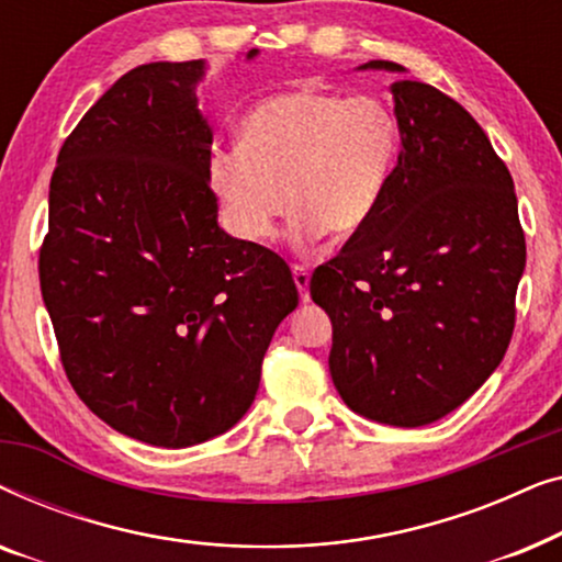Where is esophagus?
<instances>
[{"mask_svg": "<svg viewBox=\"0 0 562 562\" xmlns=\"http://www.w3.org/2000/svg\"><path fill=\"white\" fill-rule=\"evenodd\" d=\"M291 273H294L299 299H302V302H310V268L294 263L291 266Z\"/></svg>", "mask_w": 562, "mask_h": 562, "instance_id": "obj_1", "label": "esophagus"}]
</instances>
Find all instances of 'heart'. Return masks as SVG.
I'll return each mask as SVG.
<instances>
[{
    "instance_id": "b5f03b06",
    "label": "heart",
    "mask_w": 562,
    "mask_h": 562,
    "mask_svg": "<svg viewBox=\"0 0 562 562\" xmlns=\"http://www.w3.org/2000/svg\"><path fill=\"white\" fill-rule=\"evenodd\" d=\"M398 120L379 97L317 87L268 94L237 122V150H214L210 187L235 235L263 243L283 210L291 240H350L379 214L394 176Z\"/></svg>"
}]
</instances>
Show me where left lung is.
I'll return each mask as SVG.
<instances>
[{
    "label": "left lung",
    "mask_w": 562,
    "mask_h": 562,
    "mask_svg": "<svg viewBox=\"0 0 562 562\" xmlns=\"http://www.w3.org/2000/svg\"><path fill=\"white\" fill-rule=\"evenodd\" d=\"M360 68L404 71L391 60ZM402 133L383 204L312 273L333 319L329 373L368 419L422 427L496 371L514 333L525 229L509 168L456 99L394 81Z\"/></svg>",
    "instance_id": "obj_1"
}]
</instances>
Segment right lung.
Segmentation results:
<instances>
[{
	"instance_id": "add662e5",
	"label": "right lung",
	"mask_w": 562,
	"mask_h": 562,
	"mask_svg": "<svg viewBox=\"0 0 562 562\" xmlns=\"http://www.w3.org/2000/svg\"><path fill=\"white\" fill-rule=\"evenodd\" d=\"M202 76L204 60L137 66L83 114L58 153L37 260L74 391L156 448L210 440L250 409L299 304L286 260L217 225Z\"/></svg>"
}]
</instances>
